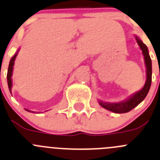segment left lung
Instances as JSON below:
<instances>
[{
  "label": "left lung",
  "mask_w": 160,
  "mask_h": 160,
  "mask_svg": "<svg viewBox=\"0 0 160 160\" xmlns=\"http://www.w3.org/2000/svg\"><path fill=\"white\" fill-rule=\"evenodd\" d=\"M136 37L138 44L140 47L141 50L143 52V57H144L147 80L143 88L132 95L130 98H128V100H124V101L119 102V103H108V102H103L101 100H99V103L101 105L102 107L104 108L107 110L111 111V112H115V113H126V112H130L131 110H132L134 108H136L138 104H139L144 100L151 88L152 73V60H151V57L149 56V53H148V47L137 37Z\"/></svg>",
  "instance_id": "left-lung-1"
}]
</instances>
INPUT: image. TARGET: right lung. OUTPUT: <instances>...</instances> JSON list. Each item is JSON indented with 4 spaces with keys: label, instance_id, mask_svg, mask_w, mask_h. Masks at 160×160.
<instances>
[{
    "label": "right lung",
    "instance_id": "obj_1",
    "mask_svg": "<svg viewBox=\"0 0 160 160\" xmlns=\"http://www.w3.org/2000/svg\"><path fill=\"white\" fill-rule=\"evenodd\" d=\"M19 50L17 51V52L16 53L15 55L12 57V59L10 60L9 62V65H8V72H7V80H8V89H9L10 93H12V70H13V65H14V61H15V59L17 56V53H18ZM27 110V109H26ZM28 112H31L32 111L27 110Z\"/></svg>",
    "mask_w": 160,
    "mask_h": 160
}]
</instances>
